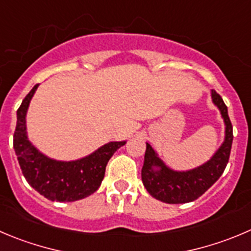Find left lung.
Returning <instances> with one entry per match:
<instances>
[{"instance_id": "8db88e82", "label": "left lung", "mask_w": 251, "mask_h": 251, "mask_svg": "<svg viewBox=\"0 0 251 251\" xmlns=\"http://www.w3.org/2000/svg\"><path fill=\"white\" fill-rule=\"evenodd\" d=\"M212 100L221 111L226 123V139L209 161L190 171H174L163 164L156 152L147 143L142 181L148 192L165 203H187L201 197L222 176L230 155L233 126L223 99L212 90Z\"/></svg>"}]
</instances>
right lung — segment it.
I'll list each match as a JSON object with an SVG mask.
<instances>
[{"label":"right lung","instance_id":"obj_1","mask_svg":"<svg viewBox=\"0 0 251 251\" xmlns=\"http://www.w3.org/2000/svg\"><path fill=\"white\" fill-rule=\"evenodd\" d=\"M39 83L17 109L13 148L25 180L50 201L74 202L92 195L104 177L107 163L126 142H111L88 156L75 161H56L38 151L27 138L25 113Z\"/></svg>","mask_w":251,"mask_h":251}]
</instances>
